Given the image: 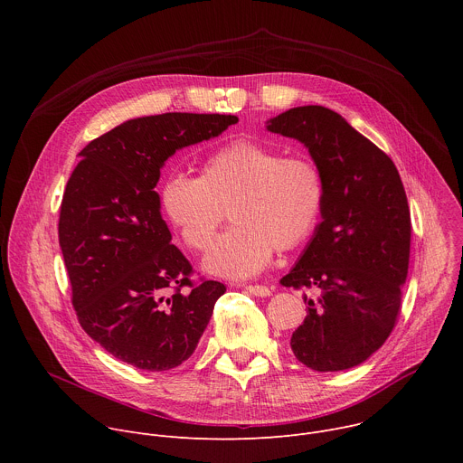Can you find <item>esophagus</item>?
Segmentation results:
<instances>
[{"mask_svg": "<svg viewBox=\"0 0 463 463\" xmlns=\"http://www.w3.org/2000/svg\"><path fill=\"white\" fill-rule=\"evenodd\" d=\"M243 289L254 297H271V289L266 286H243Z\"/></svg>", "mask_w": 463, "mask_h": 463, "instance_id": "1", "label": "esophagus"}]
</instances>
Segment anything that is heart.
Wrapping results in <instances>:
<instances>
[{
	"label": "heart",
	"instance_id": "1",
	"mask_svg": "<svg viewBox=\"0 0 463 463\" xmlns=\"http://www.w3.org/2000/svg\"><path fill=\"white\" fill-rule=\"evenodd\" d=\"M326 200L318 165L266 143L236 139L213 150L200 177L175 172L159 186V203L184 245L205 250L229 209L234 225L203 260L222 279H250L269 266L275 247L300 245L317 227Z\"/></svg>",
	"mask_w": 463,
	"mask_h": 463
}]
</instances>
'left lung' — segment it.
Wrapping results in <instances>:
<instances>
[{
    "instance_id": "left-lung-1",
    "label": "left lung",
    "mask_w": 463,
    "mask_h": 463,
    "mask_svg": "<svg viewBox=\"0 0 463 463\" xmlns=\"http://www.w3.org/2000/svg\"><path fill=\"white\" fill-rule=\"evenodd\" d=\"M302 143L322 170V222L286 288H313L291 335L295 357L317 372L364 363L392 334L409 273L411 211L398 168L345 117L324 106L291 108L268 120Z\"/></svg>"
}]
</instances>
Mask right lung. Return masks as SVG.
<instances>
[{"label":"right lung","instance_id":"right-lung-1","mask_svg":"<svg viewBox=\"0 0 463 463\" xmlns=\"http://www.w3.org/2000/svg\"><path fill=\"white\" fill-rule=\"evenodd\" d=\"M236 115L163 113L122 122L79 156L63 192L58 240L84 332L148 372L186 361L225 286H194L156 192L165 161L218 137Z\"/></svg>","mask_w":463,"mask_h":463}]
</instances>
